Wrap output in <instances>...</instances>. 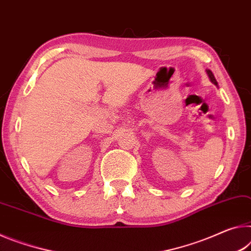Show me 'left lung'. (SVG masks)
<instances>
[{
    "label": "left lung",
    "mask_w": 251,
    "mask_h": 251,
    "mask_svg": "<svg viewBox=\"0 0 251 251\" xmlns=\"http://www.w3.org/2000/svg\"><path fill=\"white\" fill-rule=\"evenodd\" d=\"M206 71H207V75L209 76V79H210V81L212 82V83L215 84V85H218V82H217L215 75H213V73L210 71V70H206Z\"/></svg>",
    "instance_id": "left-lung-1"
}]
</instances>
